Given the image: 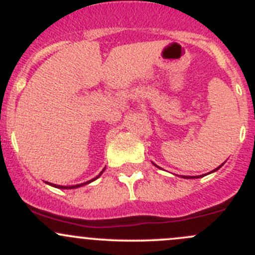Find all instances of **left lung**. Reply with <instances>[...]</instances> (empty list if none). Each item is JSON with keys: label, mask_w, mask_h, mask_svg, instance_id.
<instances>
[{"label": "left lung", "mask_w": 255, "mask_h": 255, "mask_svg": "<svg viewBox=\"0 0 255 255\" xmlns=\"http://www.w3.org/2000/svg\"><path fill=\"white\" fill-rule=\"evenodd\" d=\"M154 165H155V164H154ZM155 166H156V165H155ZM221 166H222V165H220V166H218V168H216L215 170H212V171H211V173H213V171L218 170V169H220ZM182 177H186V179H197V177H200V176H182Z\"/></svg>", "instance_id": "8db88e82"}]
</instances>
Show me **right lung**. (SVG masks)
I'll list each match as a JSON object with an SVG mask.
<instances>
[{"instance_id":"1","label":"right lung","mask_w":255,"mask_h":255,"mask_svg":"<svg viewBox=\"0 0 255 255\" xmlns=\"http://www.w3.org/2000/svg\"><path fill=\"white\" fill-rule=\"evenodd\" d=\"M105 170V169H104ZM104 170L101 171V173H100V175H101L102 173H104ZM99 175V176H100ZM99 176H96L95 177V179H92V180H90V181H86V182H84V184H78V185H73V186H60V185H55V184H49V182H47V184H49V185H51V186H54V187H58V189H76V187H80V186H84V185H86V184H90V182H92L94 181V180H96L97 177Z\"/></svg>"}]
</instances>
